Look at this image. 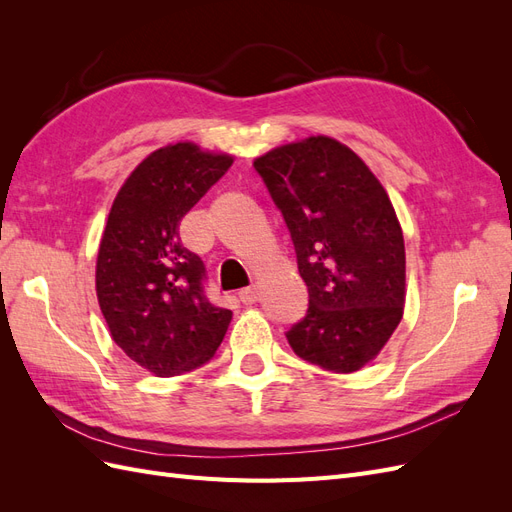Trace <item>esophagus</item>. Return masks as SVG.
I'll list each match as a JSON object with an SVG mask.
<instances>
[{
	"mask_svg": "<svg viewBox=\"0 0 512 512\" xmlns=\"http://www.w3.org/2000/svg\"><path fill=\"white\" fill-rule=\"evenodd\" d=\"M239 301H241L243 305H254V303L258 301V290H256V288H243V290L239 292Z\"/></svg>",
	"mask_w": 512,
	"mask_h": 512,
	"instance_id": "1",
	"label": "esophagus"
}]
</instances>
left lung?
Here are the masks:
<instances>
[{"label":"left lung","instance_id":"1","mask_svg":"<svg viewBox=\"0 0 512 512\" xmlns=\"http://www.w3.org/2000/svg\"><path fill=\"white\" fill-rule=\"evenodd\" d=\"M254 168L284 215L309 292L288 344L335 374L359 371L404 316L406 247L389 194L348 145L322 134L275 147Z\"/></svg>","mask_w":512,"mask_h":512}]
</instances>
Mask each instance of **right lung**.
<instances>
[{"mask_svg":"<svg viewBox=\"0 0 512 512\" xmlns=\"http://www.w3.org/2000/svg\"><path fill=\"white\" fill-rule=\"evenodd\" d=\"M192 141L151 151L119 188L102 232L96 294L113 342L153 376L207 363L232 312L203 294V260L185 250L179 222L232 164Z\"/></svg>","mask_w":512,"mask_h":512,"instance_id":"obj_1","label":"right lung"}]
</instances>
